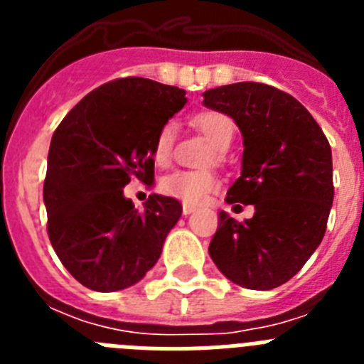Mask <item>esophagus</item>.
<instances>
[{
  "label": "esophagus",
  "instance_id": "34e87169",
  "mask_svg": "<svg viewBox=\"0 0 364 364\" xmlns=\"http://www.w3.org/2000/svg\"><path fill=\"white\" fill-rule=\"evenodd\" d=\"M197 210V205H191V204H182V213L188 217V215H191L193 211Z\"/></svg>",
  "mask_w": 364,
  "mask_h": 364
}]
</instances>
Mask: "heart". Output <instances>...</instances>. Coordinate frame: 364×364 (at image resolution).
<instances>
[{"mask_svg":"<svg viewBox=\"0 0 364 364\" xmlns=\"http://www.w3.org/2000/svg\"><path fill=\"white\" fill-rule=\"evenodd\" d=\"M193 124L204 134L217 149H226L233 140V122L217 111L198 112L193 118ZM176 142V125L173 122H166L156 131L153 140V160L156 166L164 167L171 162L173 149ZM220 188V178L211 169H178L160 180V191L167 197H173L184 204H200Z\"/></svg>","mask_w":364,"mask_h":364,"instance_id":"1","label":"heart"}]
</instances>
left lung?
<instances>
[{
  "instance_id": "8db88e82",
  "label": "left lung",
  "mask_w": 364,
  "mask_h": 364,
  "mask_svg": "<svg viewBox=\"0 0 364 364\" xmlns=\"http://www.w3.org/2000/svg\"><path fill=\"white\" fill-rule=\"evenodd\" d=\"M204 104L233 118L244 138L242 173L228 189V204L255 205L244 222L220 211L210 255L235 284L277 288L324 237L333 202L332 147L306 107L277 87L222 85L204 92Z\"/></svg>"
}]
</instances>
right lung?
I'll return each mask as SVG.
<instances>
[{
  "instance_id": "right-lung-1",
  "label": "right lung",
  "mask_w": 364,
  "mask_h": 364,
  "mask_svg": "<svg viewBox=\"0 0 364 364\" xmlns=\"http://www.w3.org/2000/svg\"><path fill=\"white\" fill-rule=\"evenodd\" d=\"M186 102L178 87L118 78L80 100L54 131L43 184L47 233L67 272L89 290L136 284L178 222L176 198L151 195L138 211L124 188L154 178L156 131Z\"/></svg>"
}]
</instances>
